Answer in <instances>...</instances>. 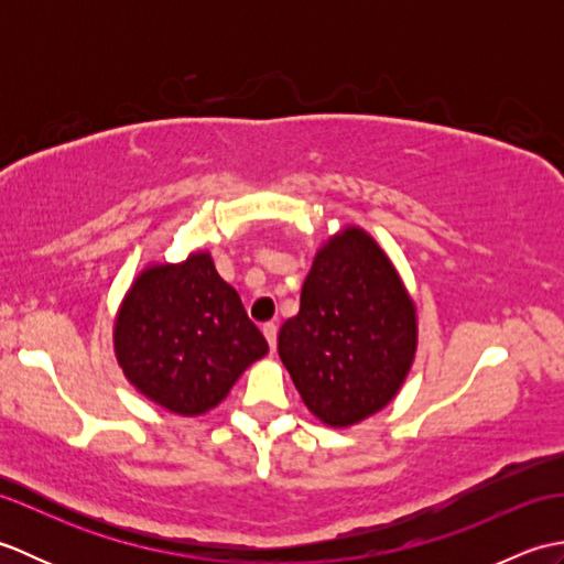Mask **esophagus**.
Here are the masks:
<instances>
[{"label":"esophagus","mask_w":564,"mask_h":564,"mask_svg":"<svg viewBox=\"0 0 564 564\" xmlns=\"http://www.w3.org/2000/svg\"><path fill=\"white\" fill-rule=\"evenodd\" d=\"M261 332H263V337H267L269 349H271V354H273V351H275V339H279V329H275V325H263Z\"/></svg>","instance_id":"1"}]
</instances>
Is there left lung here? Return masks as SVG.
<instances>
[{
    "label": "left lung",
    "mask_w": 564,
    "mask_h": 564,
    "mask_svg": "<svg viewBox=\"0 0 564 564\" xmlns=\"http://www.w3.org/2000/svg\"><path fill=\"white\" fill-rule=\"evenodd\" d=\"M416 337V307L394 263L366 230L346 225L317 249L301 313L279 332V356L307 410L346 429L400 392Z\"/></svg>",
    "instance_id": "left-lung-1"
}]
</instances>
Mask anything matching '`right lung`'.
<instances>
[{"label":"right lung","instance_id":"add662e5","mask_svg":"<svg viewBox=\"0 0 564 564\" xmlns=\"http://www.w3.org/2000/svg\"><path fill=\"white\" fill-rule=\"evenodd\" d=\"M116 361L140 394L166 412L198 416L269 354L210 251H191L138 273L113 322Z\"/></svg>","mask_w":564,"mask_h":564}]
</instances>
